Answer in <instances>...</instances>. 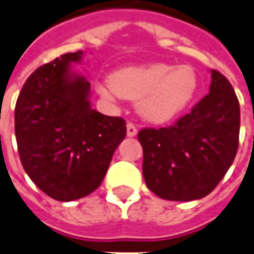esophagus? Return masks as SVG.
Listing matches in <instances>:
<instances>
[{"instance_id":"34e87169","label":"esophagus","mask_w":254,"mask_h":254,"mask_svg":"<svg viewBox=\"0 0 254 254\" xmlns=\"http://www.w3.org/2000/svg\"><path fill=\"white\" fill-rule=\"evenodd\" d=\"M127 134L129 136V137H133V136H136V134H137V127H136V125L132 124V122H127Z\"/></svg>"}]
</instances>
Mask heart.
I'll list each match as a JSON object with an SVG mask.
<instances>
[{"label": "heart", "mask_w": 254, "mask_h": 254, "mask_svg": "<svg viewBox=\"0 0 254 254\" xmlns=\"http://www.w3.org/2000/svg\"><path fill=\"white\" fill-rule=\"evenodd\" d=\"M199 88L192 65L166 63L125 67L111 74L110 82L97 84L104 99L137 100V111L147 121L162 124L182 114Z\"/></svg>", "instance_id": "heart-1"}]
</instances>
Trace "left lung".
Instances as JSON below:
<instances>
[{
  "label": "left lung",
  "instance_id": "obj_1",
  "mask_svg": "<svg viewBox=\"0 0 254 254\" xmlns=\"http://www.w3.org/2000/svg\"><path fill=\"white\" fill-rule=\"evenodd\" d=\"M239 102L230 81L212 71L206 96L166 127H144L147 187L168 201H194L210 194L234 162L239 143Z\"/></svg>",
  "mask_w": 254,
  "mask_h": 254
}]
</instances>
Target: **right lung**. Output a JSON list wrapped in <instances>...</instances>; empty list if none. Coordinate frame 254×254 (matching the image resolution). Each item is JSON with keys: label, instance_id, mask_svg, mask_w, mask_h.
Wrapping results in <instances>:
<instances>
[{"label": "right lung", "instance_id": "add662e5", "mask_svg": "<svg viewBox=\"0 0 254 254\" xmlns=\"http://www.w3.org/2000/svg\"><path fill=\"white\" fill-rule=\"evenodd\" d=\"M82 51L41 65L23 85L15 107V134L23 168L56 201L84 198L102 184L127 134L121 117L90 109V84L71 71Z\"/></svg>", "mask_w": 254, "mask_h": 254}]
</instances>
